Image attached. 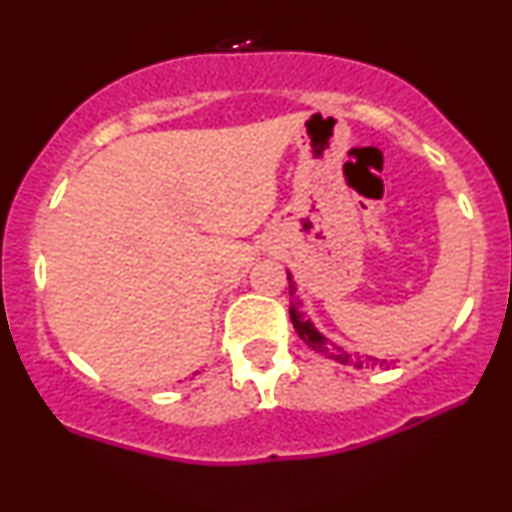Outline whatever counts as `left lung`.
Wrapping results in <instances>:
<instances>
[{"mask_svg": "<svg viewBox=\"0 0 512 512\" xmlns=\"http://www.w3.org/2000/svg\"><path fill=\"white\" fill-rule=\"evenodd\" d=\"M289 289H291V298H293V284H291V276H289ZM291 322H293V327H296L298 337H301L303 342L310 346V349H315L317 354H322V356L332 358V361H339V363H344V366H356V368H385V366H390V363H387V361H380V358H373V356L361 358V356L349 354V351L342 349V346L330 344V342H327L325 337H322L320 332L315 330L313 322L305 320V317H303L301 313H298L296 305H291Z\"/></svg>", "mask_w": 512, "mask_h": 512, "instance_id": "8db88e82", "label": "left lung"}]
</instances>
